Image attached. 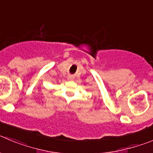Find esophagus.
Returning a JSON list of instances; mask_svg holds the SVG:
<instances>
[{"instance_id": "1", "label": "esophagus", "mask_w": 153, "mask_h": 153, "mask_svg": "<svg viewBox=\"0 0 153 153\" xmlns=\"http://www.w3.org/2000/svg\"><path fill=\"white\" fill-rule=\"evenodd\" d=\"M68 79L70 80V81H72V80L74 79V77L72 76V75H69V76L68 77Z\"/></svg>"}]
</instances>
